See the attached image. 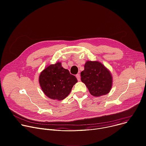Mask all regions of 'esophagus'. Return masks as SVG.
I'll use <instances>...</instances> for the list:
<instances>
[{"label": "esophagus", "mask_w": 146, "mask_h": 146, "mask_svg": "<svg viewBox=\"0 0 146 146\" xmlns=\"http://www.w3.org/2000/svg\"><path fill=\"white\" fill-rule=\"evenodd\" d=\"M76 77H77L78 81H80V74H77L76 76Z\"/></svg>", "instance_id": "esophagus-1"}]
</instances>
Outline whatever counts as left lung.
<instances>
[{
  "label": "left lung",
  "mask_w": 146,
  "mask_h": 146,
  "mask_svg": "<svg viewBox=\"0 0 146 146\" xmlns=\"http://www.w3.org/2000/svg\"><path fill=\"white\" fill-rule=\"evenodd\" d=\"M81 80L90 94L100 97L110 92L113 79L111 72L100 62L87 60L81 72Z\"/></svg>",
  "instance_id": "obj_1"
}]
</instances>
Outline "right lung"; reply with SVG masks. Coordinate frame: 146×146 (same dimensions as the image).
Masks as SVG:
<instances>
[{"mask_svg": "<svg viewBox=\"0 0 146 146\" xmlns=\"http://www.w3.org/2000/svg\"><path fill=\"white\" fill-rule=\"evenodd\" d=\"M77 82L76 77L59 62L48 65L39 76V85L45 96L59 101L68 96Z\"/></svg>", "mask_w": 146, "mask_h": 146, "instance_id": "right-lung-1", "label": "right lung"}]
</instances>
